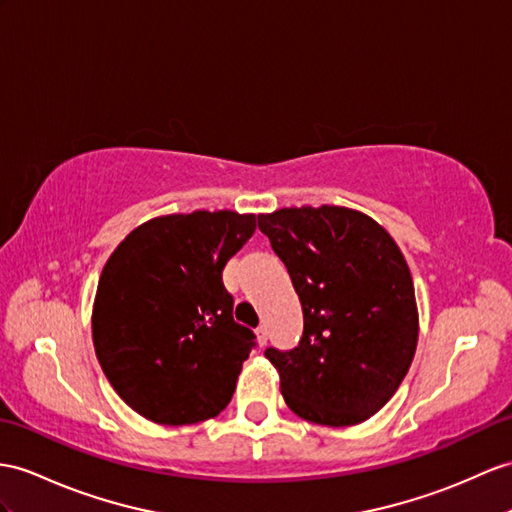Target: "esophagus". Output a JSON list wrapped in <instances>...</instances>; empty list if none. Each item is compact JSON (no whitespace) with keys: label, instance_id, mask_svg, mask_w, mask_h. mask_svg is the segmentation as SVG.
I'll list each match as a JSON object with an SVG mask.
<instances>
[{"label":"esophagus","instance_id":"esophagus-1","mask_svg":"<svg viewBox=\"0 0 512 512\" xmlns=\"http://www.w3.org/2000/svg\"><path fill=\"white\" fill-rule=\"evenodd\" d=\"M267 339H269V334H267V328L265 326H260V328H256V343L263 347V345H267Z\"/></svg>","mask_w":512,"mask_h":512}]
</instances>
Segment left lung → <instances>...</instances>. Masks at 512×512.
<instances>
[{
  "instance_id": "8db88e82",
  "label": "left lung",
  "mask_w": 512,
  "mask_h": 512,
  "mask_svg": "<svg viewBox=\"0 0 512 512\" xmlns=\"http://www.w3.org/2000/svg\"><path fill=\"white\" fill-rule=\"evenodd\" d=\"M289 269L304 310L295 350L265 356L297 417L343 428L391 400L413 363L419 313L410 269L393 236L345 206L258 215Z\"/></svg>"
}]
</instances>
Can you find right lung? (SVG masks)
<instances>
[{"mask_svg":"<svg viewBox=\"0 0 512 512\" xmlns=\"http://www.w3.org/2000/svg\"><path fill=\"white\" fill-rule=\"evenodd\" d=\"M256 215L195 210L134 228L106 260L93 345L117 395L141 417L184 426L217 417L254 347L221 273Z\"/></svg>","mask_w":512,"mask_h":512,"instance_id":"obj_1","label":"right lung"}]
</instances>
